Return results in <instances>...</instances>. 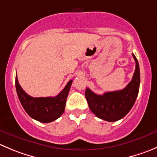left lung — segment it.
I'll return each mask as SVG.
<instances>
[{
    "instance_id": "8db88e82",
    "label": "left lung",
    "mask_w": 157,
    "mask_h": 157,
    "mask_svg": "<svg viewBox=\"0 0 157 157\" xmlns=\"http://www.w3.org/2000/svg\"><path fill=\"white\" fill-rule=\"evenodd\" d=\"M136 69L132 80L121 90L106 92L103 95L96 94L89 88L85 90V97L90 110L103 121L114 122L122 119L131 109L136 100L140 89V74L137 59L133 54Z\"/></svg>"
}]
</instances>
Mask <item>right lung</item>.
<instances>
[{
    "instance_id": "obj_1",
    "label": "right lung",
    "mask_w": 157,
    "mask_h": 157,
    "mask_svg": "<svg viewBox=\"0 0 157 157\" xmlns=\"http://www.w3.org/2000/svg\"><path fill=\"white\" fill-rule=\"evenodd\" d=\"M73 80H69L63 90L56 97H32L24 92L16 76L15 86L21 105L33 119L41 123H51L58 119L65 109L67 98Z\"/></svg>"
}]
</instances>
